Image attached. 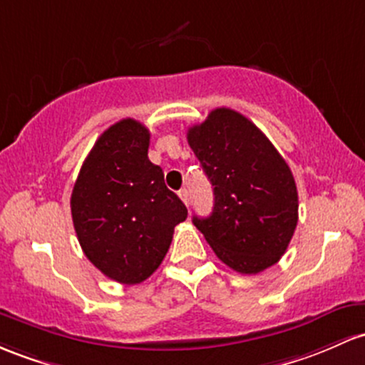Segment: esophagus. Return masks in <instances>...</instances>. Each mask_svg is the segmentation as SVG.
<instances>
[{
  "label": "esophagus",
  "mask_w": 365,
  "mask_h": 365,
  "mask_svg": "<svg viewBox=\"0 0 365 365\" xmlns=\"http://www.w3.org/2000/svg\"><path fill=\"white\" fill-rule=\"evenodd\" d=\"M178 195H180V199H182V201L183 202H185V206H189V190H187V189H182V190H180L178 192Z\"/></svg>",
  "instance_id": "esophagus-1"
}]
</instances>
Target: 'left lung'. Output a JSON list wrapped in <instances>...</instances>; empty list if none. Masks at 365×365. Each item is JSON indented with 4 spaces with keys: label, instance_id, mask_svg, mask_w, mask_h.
I'll return each mask as SVG.
<instances>
[{
    "label": "left lung",
    "instance_id": "left-lung-1",
    "mask_svg": "<svg viewBox=\"0 0 365 365\" xmlns=\"http://www.w3.org/2000/svg\"><path fill=\"white\" fill-rule=\"evenodd\" d=\"M187 140L215 194L211 215L194 216V225L239 274L275 265L298 223V190L282 155L256 124L227 107L189 128Z\"/></svg>",
    "mask_w": 365,
    "mask_h": 365
}]
</instances>
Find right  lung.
I'll return each mask as SVG.
<instances>
[{
  "label": "right lung",
  "instance_id": "right-lung-1",
  "mask_svg": "<svg viewBox=\"0 0 365 365\" xmlns=\"http://www.w3.org/2000/svg\"><path fill=\"white\" fill-rule=\"evenodd\" d=\"M150 133L126 118L100 135L71 195L72 223L83 253L106 277L140 284L170 250L185 204L149 161Z\"/></svg>",
  "mask_w": 365,
  "mask_h": 365
}]
</instances>
